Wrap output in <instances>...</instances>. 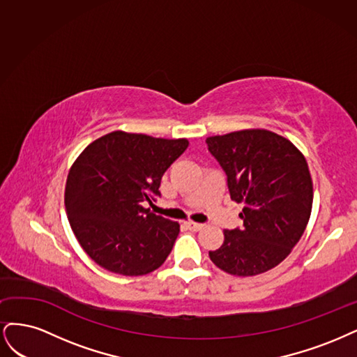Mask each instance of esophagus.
<instances>
[{"instance_id": "esophagus-1", "label": "esophagus", "mask_w": 357, "mask_h": 357, "mask_svg": "<svg viewBox=\"0 0 357 357\" xmlns=\"http://www.w3.org/2000/svg\"><path fill=\"white\" fill-rule=\"evenodd\" d=\"M185 225H187V228L192 229V231H200V229L204 227L203 224H199V222H192V221H187V222H185Z\"/></svg>"}]
</instances>
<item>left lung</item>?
<instances>
[{"mask_svg": "<svg viewBox=\"0 0 357 357\" xmlns=\"http://www.w3.org/2000/svg\"><path fill=\"white\" fill-rule=\"evenodd\" d=\"M227 175L231 200L243 203V227L224 229L209 257L222 271L249 278L274 268L305 231L313 181L303 153L286 137L246 129L206 139Z\"/></svg>", "mask_w": 357, "mask_h": 357, "instance_id": "1", "label": "left lung"}]
</instances>
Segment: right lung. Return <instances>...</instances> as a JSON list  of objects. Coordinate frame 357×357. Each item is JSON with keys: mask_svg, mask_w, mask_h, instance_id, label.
I'll return each mask as SVG.
<instances>
[{"mask_svg": "<svg viewBox=\"0 0 357 357\" xmlns=\"http://www.w3.org/2000/svg\"><path fill=\"white\" fill-rule=\"evenodd\" d=\"M188 139L111 132L89 144L70 169L68 221L79 246L98 266L121 275H144L169 257L179 224L144 208L160 195L170 165Z\"/></svg>", "mask_w": 357, "mask_h": 357, "instance_id": "1", "label": "right lung"}]
</instances>
